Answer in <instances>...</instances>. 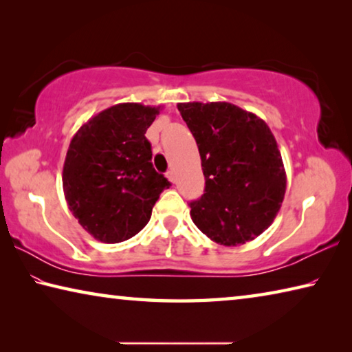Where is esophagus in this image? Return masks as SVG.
<instances>
[{"label":"esophagus","mask_w":352,"mask_h":352,"mask_svg":"<svg viewBox=\"0 0 352 352\" xmlns=\"http://www.w3.org/2000/svg\"><path fill=\"white\" fill-rule=\"evenodd\" d=\"M166 177H168V180H169L170 183H175V174H174V170H169L168 174H166Z\"/></svg>","instance_id":"34e87169"}]
</instances>
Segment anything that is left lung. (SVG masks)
Segmentation results:
<instances>
[{"instance_id":"1","label":"left lung","mask_w":352,"mask_h":352,"mask_svg":"<svg viewBox=\"0 0 352 352\" xmlns=\"http://www.w3.org/2000/svg\"><path fill=\"white\" fill-rule=\"evenodd\" d=\"M178 111L199 146L205 194L190 201L201 233L226 247L269 228L285 194V170L275 136L254 113L230 102H184Z\"/></svg>"}]
</instances>
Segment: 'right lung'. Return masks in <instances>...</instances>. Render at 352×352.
Segmentation results:
<instances>
[{"label": "right lung", "instance_id": "obj_1", "mask_svg": "<svg viewBox=\"0 0 352 352\" xmlns=\"http://www.w3.org/2000/svg\"><path fill=\"white\" fill-rule=\"evenodd\" d=\"M162 107L135 102L102 110L77 130L63 164V192L82 228L105 243L144 228L170 186L152 164L147 129Z\"/></svg>", "mask_w": 352, "mask_h": 352}]
</instances>
